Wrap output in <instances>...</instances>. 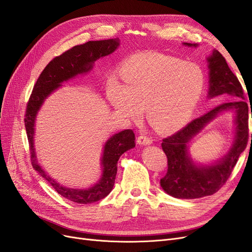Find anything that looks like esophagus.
<instances>
[{
	"mask_svg": "<svg viewBox=\"0 0 252 252\" xmlns=\"http://www.w3.org/2000/svg\"><path fill=\"white\" fill-rule=\"evenodd\" d=\"M138 144L146 146V145L152 144V139L149 138V136H147V135H140L138 138Z\"/></svg>",
	"mask_w": 252,
	"mask_h": 252,
	"instance_id": "esophagus-1",
	"label": "esophagus"
}]
</instances>
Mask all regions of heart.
<instances>
[{"label":"heart","mask_w":252,"mask_h":252,"mask_svg":"<svg viewBox=\"0 0 252 252\" xmlns=\"http://www.w3.org/2000/svg\"><path fill=\"white\" fill-rule=\"evenodd\" d=\"M120 78L106 84L107 101L122 117L139 120L146 106L150 125L172 131L191 118L205 87L202 68L163 53L133 55L121 65Z\"/></svg>","instance_id":"heart-1"}]
</instances>
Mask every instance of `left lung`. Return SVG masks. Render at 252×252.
<instances>
[{"mask_svg": "<svg viewBox=\"0 0 252 252\" xmlns=\"http://www.w3.org/2000/svg\"><path fill=\"white\" fill-rule=\"evenodd\" d=\"M184 45L189 47L197 46V44L190 43H184ZM207 62L208 98L231 95L239 97V100L217 106L163 140L162 148L168 158V169L165 177L161 179V187L166 193L177 199H199L216 193L230 177L239 157L247 146L249 113L247 103L243 101L244 90L241 83L218 50L212 51V55L207 58ZM228 110L236 112V135L232 148L224 158L210 165L194 163L188 151L189 142L218 114Z\"/></svg>", "mask_w": 252, "mask_h": 252, "instance_id": "left-lung-1", "label": "left lung"}]
</instances>
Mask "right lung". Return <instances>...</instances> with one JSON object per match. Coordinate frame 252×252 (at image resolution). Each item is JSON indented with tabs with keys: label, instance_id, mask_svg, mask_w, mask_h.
Segmentation results:
<instances>
[{
	"label": "right lung",
	"instance_id": "add662e5",
	"mask_svg": "<svg viewBox=\"0 0 252 252\" xmlns=\"http://www.w3.org/2000/svg\"><path fill=\"white\" fill-rule=\"evenodd\" d=\"M119 45V37L103 41H89L85 44L74 46L61 56L56 57L44 68L39 79L36 80L32 94L27 103L24 121L29 142L30 158H32L33 168L56 189L59 194L78 204L94 203L104 199L110 193L114 181H116L120 157L135 146L134 133L131 129H126V130L113 134L105 143L101 158L103 173L96 184L87 189L68 188L53 180L37 163L33 141L35 118L45 100L53 91L62 86L63 82L73 79L79 74L89 72L93 69L96 60L110 55L118 49Z\"/></svg>",
	"mask_w": 252,
	"mask_h": 252
}]
</instances>
